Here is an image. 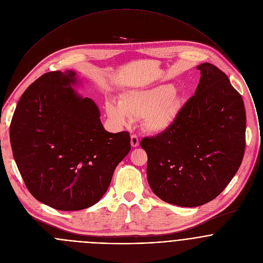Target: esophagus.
<instances>
[{"mask_svg": "<svg viewBox=\"0 0 263 263\" xmlns=\"http://www.w3.org/2000/svg\"><path fill=\"white\" fill-rule=\"evenodd\" d=\"M130 145L134 148H136V147H138L140 145V141H139V138H138L137 135H132V137H130Z\"/></svg>", "mask_w": 263, "mask_h": 263, "instance_id": "1", "label": "esophagus"}]
</instances>
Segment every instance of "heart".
<instances>
[{
    "instance_id": "1",
    "label": "heart",
    "mask_w": 263,
    "mask_h": 263,
    "mask_svg": "<svg viewBox=\"0 0 263 263\" xmlns=\"http://www.w3.org/2000/svg\"><path fill=\"white\" fill-rule=\"evenodd\" d=\"M173 85H159L149 89L133 90L122 94L120 101L105 104L108 117L117 125H125L132 119L143 118L146 130L163 133L173 123L179 110V98Z\"/></svg>"
}]
</instances>
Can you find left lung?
<instances>
[{
    "label": "left lung",
    "mask_w": 263,
    "mask_h": 263,
    "mask_svg": "<svg viewBox=\"0 0 263 263\" xmlns=\"http://www.w3.org/2000/svg\"><path fill=\"white\" fill-rule=\"evenodd\" d=\"M195 93L165 132L141 141L147 177L162 200L185 208L215 199L237 173L245 152L246 112L224 72L203 63Z\"/></svg>",
    "instance_id": "8db88e82"
}]
</instances>
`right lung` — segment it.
I'll use <instances>...</instances> for the list:
<instances>
[{
    "label": "right lung",
    "instance_id": "add662e5",
    "mask_svg": "<svg viewBox=\"0 0 263 263\" xmlns=\"http://www.w3.org/2000/svg\"><path fill=\"white\" fill-rule=\"evenodd\" d=\"M74 71L49 72L22 94L10 125L19 172L40 202L60 211L87 209L106 192L130 151L128 132L104 129L95 102L71 87Z\"/></svg>",
    "mask_w": 263,
    "mask_h": 263
}]
</instances>
